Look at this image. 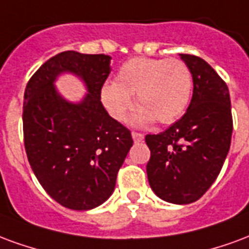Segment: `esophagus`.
Segmentation results:
<instances>
[{
    "instance_id": "34e87169",
    "label": "esophagus",
    "mask_w": 249,
    "mask_h": 249,
    "mask_svg": "<svg viewBox=\"0 0 249 249\" xmlns=\"http://www.w3.org/2000/svg\"><path fill=\"white\" fill-rule=\"evenodd\" d=\"M131 137L132 139H134V142H142L143 141V134H141V132H135V131H132L131 132Z\"/></svg>"
}]
</instances>
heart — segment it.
Segmentation results:
<instances>
[{"label":"heart","mask_w":249,"mask_h":249,"mask_svg":"<svg viewBox=\"0 0 249 249\" xmlns=\"http://www.w3.org/2000/svg\"><path fill=\"white\" fill-rule=\"evenodd\" d=\"M192 91V75L179 59L135 57L119 67L115 81L101 87V99L115 121H123L132 106V94L139 106L132 114L135 126H146L157 119L171 123L188 106Z\"/></svg>","instance_id":"b5f03b06"}]
</instances>
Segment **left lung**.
I'll use <instances>...</instances> for the list:
<instances>
[{
	"instance_id": "1",
	"label": "left lung",
	"mask_w": 249,
	"mask_h": 249,
	"mask_svg": "<svg viewBox=\"0 0 249 249\" xmlns=\"http://www.w3.org/2000/svg\"><path fill=\"white\" fill-rule=\"evenodd\" d=\"M180 58L192 75L191 103L166 131L146 135L151 151L147 178L160 199L190 204L200 199L219 175L233 127L226 82L204 59L190 54Z\"/></svg>"
}]
</instances>
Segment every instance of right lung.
<instances>
[{
	"mask_svg": "<svg viewBox=\"0 0 249 249\" xmlns=\"http://www.w3.org/2000/svg\"><path fill=\"white\" fill-rule=\"evenodd\" d=\"M110 55L59 53L34 72L23 95V141L38 182L61 206L87 211L111 196L132 146L130 131L108 115L101 87L111 71ZM77 75L88 94L79 103L65 100L55 81Z\"/></svg>",
	"mask_w": 249,
	"mask_h": 249,
	"instance_id": "add662e5",
	"label": "right lung"
}]
</instances>
